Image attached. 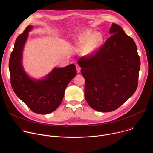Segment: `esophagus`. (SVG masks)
<instances>
[{
  "instance_id": "34e87169",
  "label": "esophagus",
  "mask_w": 153,
  "mask_h": 153,
  "mask_svg": "<svg viewBox=\"0 0 153 153\" xmlns=\"http://www.w3.org/2000/svg\"><path fill=\"white\" fill-rule=\"evenodd\" d=\"M76 69H77V71L78 73H80V70H81V68L80 67V66L79 65H76Z\"/></svg>"
}]
</instances>
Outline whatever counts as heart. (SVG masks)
<instances>
[{"mask_svg": "<svg viewBox=\"0 0 153 153\" xmlns=\"http://www.w3.org/2000/svg\"><path fill=\"white\" fill-rule=\"evenodd\" d=\"M102 41V36L95 33L91 30L84 32L79 38L77 41V48L83 51V54L86 56H91L99 46Z\"/></svg>", "mask_w": 153, "mask_h": 153, "instance_id": "1", "label": "heart"}]
</instances>
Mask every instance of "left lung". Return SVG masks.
Segmentation results:
<instances>
[{
  "label": "left lung",
  "mask_w": 153,
  "mask_h": 153,
  "mask_svg": "<svg viewBox=\"0 0 153 153\" xmlns=\"http://www.w3.org/2000/svg\"><path fill=\"white\" fill-rule=\"evenodd\" d=\"M110 34L98 50L78 60L85 80V99L100 112L116 110L134 94L140 67L134 40L116 24Z\"/></svg>",
  "instance_id": "1"
}]
</instances>
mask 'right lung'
<instances>
[{
  "label": "right lung",
  "mask_w": 153,
  "mask_h": 153,
  "mask_svg": "<svg viewBox=\"0 0 153 153\" xmlns=\"http://www.w3.org/2000/svg\"><path fill=\"white\" fill-rule=\"evenodd\" d=\"M33 28L28 25L16 40L9 60L11 85L17 96L33 112L47 114L60 106L65 89L77 72L75 65L70 64L63 68H54L43 79L30 78L24 71L22 59L28 32Z\"/></svg>",
  "instance_id": "right-lung-1"
}]
</instances>
